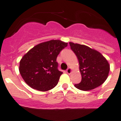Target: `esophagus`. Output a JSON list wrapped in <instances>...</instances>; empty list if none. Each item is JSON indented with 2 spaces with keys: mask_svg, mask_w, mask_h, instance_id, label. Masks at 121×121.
Here are the masks:
<instances>
[{
  "mask_svg": "<svg viewBox=\"0 0 121 121\" xmlns=\"http://www.w3.org/2000/svg\"><path fill=\"white\" fill-rule=\"evenodd\" d=\"M66 72L68 73V74H70V73H71V72H72L71 68H68V69L66 70Z\"/></svg>",
  "mask_w": 121,
  "mask_h": 121,
  "instance_id": "esophagus-1",
  "label": "esophagus"
}]
</instances>
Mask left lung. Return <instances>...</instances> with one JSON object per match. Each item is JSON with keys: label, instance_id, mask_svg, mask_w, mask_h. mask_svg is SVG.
Returning a JSON list of instances; mask_svg holds the SVG:
<instances>
[{"label": "left lung", "instance_id": "left-lung-1", "mask_svg": "<svg viewBox=\"0 0 121 121\" xmlns=\"http://www.w3.org/2000/svg\"><path fill=\"white\" fill-rule=\"evenodd\" d=\"M77 56L82 80L75 86L82 91H89L101 86L107 79L110 66L107 60L98 51L85 45L69 42Z\"/></svg>", "mask_w": 121, "mask_h": 121}]
</instances>
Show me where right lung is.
Returning <instances> with one entry per match:
<instances>
[{
  "mask_svg": "<svg viewBox=\"0 0 121 121\" xmlns=\"http://www.w3.org/2000/svg\"><path fill=\"white\" fill-rule=\"evenodd\" d=\"M67 43L51 40L31 49L20 61L19 72L25 82L40 91L51 90L57 85L62 72L58 70L56 58Z\"/></svg>",
  "mask_w": 121,
  "mask_h": 121,
  "instance_id": "obj_1",
  "label": "right lung"
}]
</instances>
